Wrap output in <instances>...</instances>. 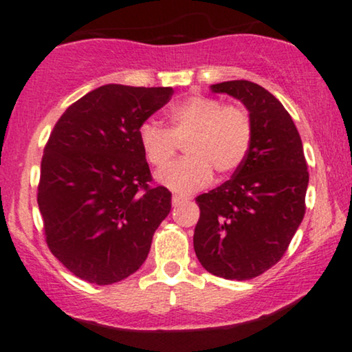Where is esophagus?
I'll return each mask as SVG.
<instances>
[{"label": "esophagus", "instance_id": "obj_1", "mask_svg": "<svg viewBox=\"0 0 352 352\" xmlns=\"http://www.w3.org/2000/svg\"><path fill=\"white\" fill-rule=\"evenodd\" d=\"M188 200V197H184V195H173L172 197V204L173 205H180V204H184V201H187Z\"/></svg>", "mask_w": 352, "mask_h": 352}]
</instances>
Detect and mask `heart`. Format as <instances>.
Instances as JSON below:
<instances>
[{
  "mask_svg": "<svg viewBox=\"0 0 352 352\" xmlns=\"http://www.w3.org/2000/svg\"><path fill=\"white\" fill-rule=\"evenodd\" d=\"M170 129L147 120L139 129V142L147 162L165 168L185 142L187 157L159 173V180L175 192H192L212 180L213 170L230 175L241 167L252 147L253 125L238 106H225L208 96H190L168 112Z\"/></svg>",
  "mask_w": 352,
  "mask_h": 352,
  "instance_id": "b5f03b06",
  "label": "heart"
}]
</instances>
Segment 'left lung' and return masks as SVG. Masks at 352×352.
<instances>
[{"instance_id": "1", "label": "left lung", "mask_w": 352, "mask_h": 352, "mask_svg": "<svg viewBox=\"0 0 352 352\" xmlns=\"http://www.w3.org/2000/svg\"><path fill=\"white\" fill-rule=\"evenodd\" d=\"M212 91L245 104L253 139L232 179L195 199L193 248L208 273L252 280L281 260L302 221L308 165L300 132L272 92L243 79L213 84Z\"/></svg>"}]
</instances>
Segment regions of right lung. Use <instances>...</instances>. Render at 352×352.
Here are the masks:
<instances>
[{
    "instance_id": "obj_1",
    "label": "right lung",
    "mask_w": 352,
    "mask_h": 352,
    "mask_svg": "<svg viewBox=\"0 0 352 352\" xmlns=\"http://www.w3.org/2000/svg\"><path fill=\"white\" fill-rule=\"evenodd\" d=\"M172 94L106 84L71 104L52 129L38 205L47 248L80 280L102 286L135 273L170 213L172 193L153 185L139 129Z\"/></svg>"
}]
</instances>
